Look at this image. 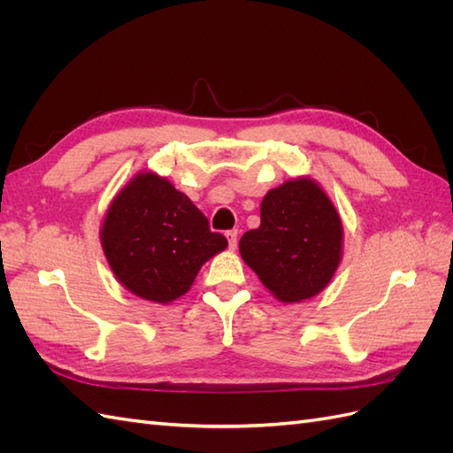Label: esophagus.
Listing matches in <instances>:
<instances>
[{
  "label": "esophagus",
  "instance_id": "1",
  "mask_svg": "<svg viewBox=\"0 0 453 453\" xmlns=\"http://www.w3.org/2000/svg\"><path fill=\"white\" fill-rule=\"evenodd\" d=\"M225 236H226V240H228L230 250H236V245H238V230H228Z\"/></svg>",
  "mask_w": 453,
  "mask_h": 453
}]
</instances>
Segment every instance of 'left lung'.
<instances>
[{
  "mask_svg": "<svg viewBox=\"0 0 453 453\" xmlns=\"http://www.w3.org/2000/svg\"><path fill=\"white\" fill-rule=\"evenodd\" d=\"M340 215L310 177L272 188L260 203V226L245 232L240 253L266 289L281 303L321 293L342 258Z\"/></svg>",
  "mask_w": 453,
  "mask_h": 453,
  "instance_id": "8db88e82",
  "label": "left lung"
}]
</instances>
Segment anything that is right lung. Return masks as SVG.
Masks as SVG:
<instances>
[{"mask_svg": "<svg viewBox=\"0 0 453 453\" xmlns=\"http://www.w3.org/2000/svg\"><path fill=\"white\" fill-rule=\"evenodd\" d=\"M115 278L135 296L168 304L193 285L228 242L168 180L142 172L120 188L100 230Z\"/></svg>", "mask_w": 453, "mask_h": 453, "instance_id": "add662e5", "label": "right lung"}]
</instances>
